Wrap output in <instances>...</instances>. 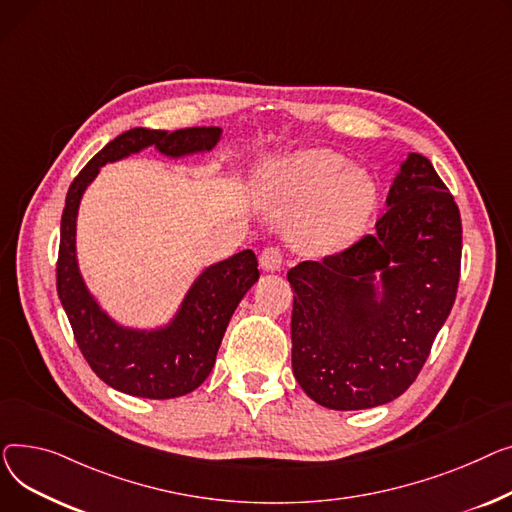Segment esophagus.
<instances>
[{"mask_svg": "<svg viewBox=\"0 0 512 512\" xmlns=\"http://www.w3.org/2000/svg\"><path fill=\"white\" fill-rule=\"evenodd\" d=\"M283 264V252L277 246H268L260 254V266L264 270H279Z\"/></svg>", "mask_w": 512, "mask_h": 512, "instance_id": "esophagus-1", "label": "esophagus"}]
</instances>
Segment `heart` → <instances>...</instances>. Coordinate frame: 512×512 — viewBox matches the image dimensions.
Segmentation results:
<instances>
[{
	"mask_svg": "<svg viewBox=\"0 0 512 512\" xmlns=\"http://www.w3.org/2000/svg\"><path fill=\"white\" fill-rule=\"evenodd\" d=\"M270 198L287 204H310L299 221L297 242L333 252L362 233L378 200V188L368 171L347 167L345 157L326 148L302 150L264 175Z\"/></svg>",
	"mask_w": 512,
	"mask_h": 512,
	"instance_id": "1",
	"label": "heart"
}]
</instances>
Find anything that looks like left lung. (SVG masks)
<instances>
[{"label": "left lung", "mask_w": 512, "mask_h": 512, "mask_svg": "<svg viewBox=\"0 0 512 512\" xmlns=\"http://www.w3.org/2000/svg\"><path fill=\"white\" fill-rule=\"evenodd\" d=\"M386 206L374 233L287 273L293 376L328 409H370L403 395L455 304L461 215L424 155L401 163Z\"/></svg>", "instance_id": "left-lung-1"}]
</instances>
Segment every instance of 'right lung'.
<instances>
[{"instance_id": "1", "label": "right lung", "mask_w": 512, "mask_h": 512, "mask_svg": "<svg viewBox=\"0 0 512 512\" xmlns=\"http://www.w3.org/2000/svg\"><path fill=\"white\" fill-rule=\"evenodd\" d=\"M221 128L146 130L119 134L86 163L72 182L59 231L57 295L68 314L74 339L93 372L111 388L132 397L175 399L192 393L215 366L227 324L248 289L258 281L252 250L210 264L194 281L173 320L161 328L138 330L117 324L90 295L76 258V217L88 184L107 163L155 146L165 157L213 150Z\"/></svg>"}]
</instances>
